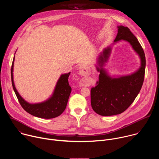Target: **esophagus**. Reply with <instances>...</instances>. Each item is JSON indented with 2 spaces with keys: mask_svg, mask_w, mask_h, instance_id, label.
Masks as SVG:
<instances>
[{
  "mask_svg": "<svg viewBox=\"0 0 159 159\" xmlns=\"http://www.w3.org/2000/svg\"><path fill=\"white\" fill-rule=\"evenodd\" d=\"M80 74L82 75H89L90 74V70L89 69H88V67L86 66H82L80 67ZM81 85H83V84H80Z\"/></svg>",
  "mask_w": 159,
  "mask_h": 159,
  "instance_id": "esophagus-1",
  "label": "esophagus"
}]
</instances>
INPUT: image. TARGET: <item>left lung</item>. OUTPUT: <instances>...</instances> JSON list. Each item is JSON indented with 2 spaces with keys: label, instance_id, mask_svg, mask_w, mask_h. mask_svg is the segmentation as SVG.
<instances>
[{
  "label": "left lung",
  "instance_id": "left-lung-1",
  "mask_svg": "<svg viewBox=\"0 0 159 159\" xmlns=\"http://www.w3.org/2000/svg\"><path fill=\"white\" fill-rule=\"evenodd\" d=\"M118 29L113 44L121 40L128 42L139 56L141 66L129 75L112 77L104 68L110 56L111 46L100 53L96 65L100 72L99 81L90 90V102L93 110L104 116L119 115L127 109L139 94L144 80L146 60L141 44L128 28L118 26Z\"/></svg>",
  "mask_w": 159,
  "mask_h": 159
}]
</instances>
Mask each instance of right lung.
Listing matches in <instances>:
<instances>
[{"instance_id": "obj_1", "label": "right lung", "mask_w": 159, "mask_h": 159, "mask_svg": "<svg viewBox=\"0 0 159 159\" xmlns=\"http://www.w3.org/2000/svg\"><path fill=\"white\" fill-rule=\"evenodd\" d=\"M14 58L15 57H14L11 68L12 84L15 94L22 108L30 115L38 118L51 119L60 116L66 108L72 90L69 83V77L70 72L61 75L57 82L52 95L47 100L39 103L31 104L20 96L15 87L13 78Z\"/></svg>"}]
</instances>
